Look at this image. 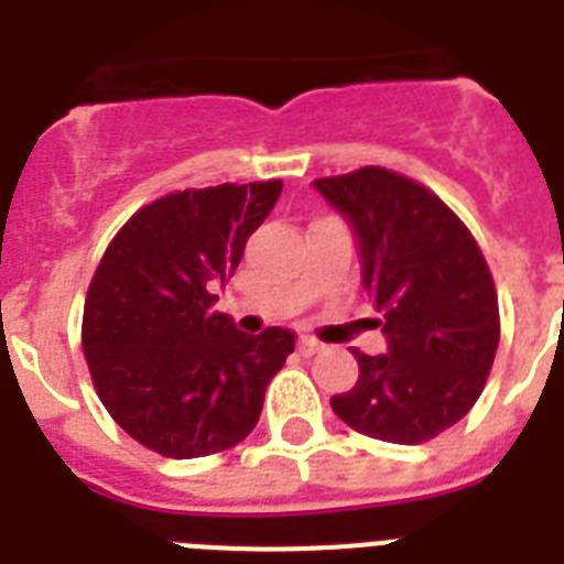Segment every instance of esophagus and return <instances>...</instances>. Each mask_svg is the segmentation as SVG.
I'll return each mask as SVG.
<instances>
[{
	"mask_svg": "<svg viewBox=\"0 0 564 564\" xmlns=\"http://www.w3.org/2000/svg\"><path fill=\"white\" fill-rule=\"evenodd\" d=\"M299 351L304 354V357H313V354L322 351V343H316V339H310V336H301V339H299Z\"/></svg>",
	"mask_w": 564,
	"mask_h": 564,
	"instance_id": "1",
	"label": "esophagus"
}]
</instances>
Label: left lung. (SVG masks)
<instances>
[{
  "label": "left lung",
  "instance_id": "left-lung-1",
  "mask_svg": "<svg viewBox=\"0 0 564 564\" xmlns=\"http://www.w3.org/2000/svg\"><path fill=\"white\" fill-rule=\"evenodd\" d=\"M351 219L362 286L383 310L389 354L360 362L354 389L330 398L362 436L421 445L468 415L500 343L498 290L465 221L419 181L383 166L316 178Z\"/></svg>",
  "mask_w": 564,
  "mask_h": 564
}]
</instances>
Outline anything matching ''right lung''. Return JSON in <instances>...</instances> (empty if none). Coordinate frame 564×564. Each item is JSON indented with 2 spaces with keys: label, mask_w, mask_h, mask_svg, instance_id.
<instances>
[{
  "label": "right lung",
  "mask_w": 564,
  "mask_h": 564,
  "mask_svg": "<svg viewBox=\"0 0 564 564\" xmlns=\"http://www.w3.org/2000/svg\"><path fill=\"white\" fill-rule=\"evenodd\" d=\"M283 181L178 189L110 239L84 299L82 348L110 419L154 454L195 459L239 445L295 334L248 336L213 310Z\"/></svg>",
  "instance_id": "obj_1"
}]
</instances>
